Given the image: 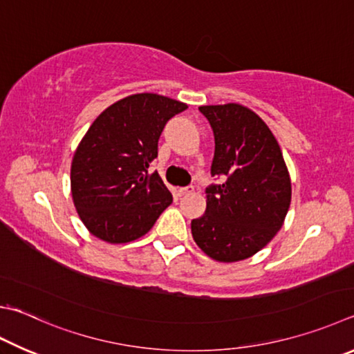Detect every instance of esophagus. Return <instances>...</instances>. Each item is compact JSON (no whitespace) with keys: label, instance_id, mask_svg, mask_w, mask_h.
Here are the masks:
<instances>
[{"label":"esophagus","instance_id":"esophagus-1","mask_svg":"<svg viewBox=\"0 0 354 354\" xmlns=\"http://www.w3.org/2000/svg\"><path fill=\"white\" fill-rule=\"evenodd\" d=\"M194 190H195L194 185H187V187H183V189H179V195H181V196L190 195V194H194Z\"/></svg>","mask_w":354,"mask_h":354}]
</instances>
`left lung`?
Here are the masks:
<instances>
[{"instance_id":"8db88e82","label":"left lung","mask_w":354,"mask_h":354,"mask_svg":"<svg viewBox=\"0 0 354 354\" xmlns=\"http://www.w3.org/2000/svg\"><path fill=\"white\" fill-rule=\"evenodd\" d=\"M214 130L207 207L192 220V235L204 254L223 263L246 260L271 241L291 204V178L272 131L239 104L199 106Z\"/></svg>"}]
</instances>
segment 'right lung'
<instances>
[{
	"mask_svg": "<svg viewBox=\"0 0 354 354\" xmlns=\"http://www.w3.org/2000/svg\"><path fill=\"white\" fill-rule=\"evenodd\" d=\"M184 110L165 95L133 94L89 127L71 164V194L94 236L113 244L138 240L171 204L170 190L149 169L165 124Z\"/></svg>",
	"mask_w": 354,
	"mask_h": 354,
	"instance_id": "obj_1",
	"label": "right lung"
}]
</instances>
